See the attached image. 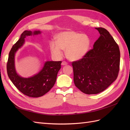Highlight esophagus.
Returning a JSON list of instances; mask_svg holds the SVG:
<instances>
[{
	"label": "esophagus",
	"instance_id": "esophagus-1",
	"mask_svg": "<svg viewBox=\"0 0 130 130\" xmlns=\"http://www.w3.org/2000/svg\"><path fill=\"white\" fill-rule=\"evenodd\" d=\"M61 65H63V66L67 65H68V62H67L66 61H62V63H61Z\"/></svg>",
	"mask_w": 130,
	"mask_h": 130
}]
</instances>
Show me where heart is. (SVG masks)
Listing matches in <instances>:
<instances>
[{"instance_id": "b5f03b06", "label": "heart", "mask_w": 130, "mask_h": 130, "mask_svg": "<svg viewBox=\"0 0 130 130\" xmlns=\"http://www.w3.org/2000/svg\"><path fill=\"white\" fill-rule=\"evenodd\" d=\"M56 43H50V49L55 57L62 56V50L65 51L66 56L71 61L83 59L89 50L91 41L88 35L68 31L60 33L56 37Z\"/></svg>"}]
</instances>
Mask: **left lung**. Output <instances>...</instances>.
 <instances>
[{
  "label": "left lung",
  "instance_id": "left-lung-1",
  "mask_svg": "<svg viewBox=\"0 0 130 130\" xmlns=\"http://www.w3.org/2000/svg\"><path fill=\"white\" fill-rule=\"evenodd\" d=\"M100 36L93 48L72 62L75 86L87 94L103 92L116 80L120 70V51L117 43L104 28H95Z\"/></svg>",
  "mask_w": 130,
  "mask_h": 130
}]
</instances>
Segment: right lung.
<instances>
[{
	"mask_svg": "<svg viewBox=\"0 0 130 130\" xmlns=\"http://www.w3.org/2000/svg\"><path fill=\"white\" fill-rule=\"evenodd\" d=\"M40 31H24L20 38L11 48L7 64V74L15 87L24 95L37 98L47 93L56 82L57 73L61 69V61H46L43 68L37 74L29 78H23L17 73L15 68V55L25 42L27 36L40 34Z\"/></svg>",
	"mask_w": 130,
	"mask_h": 130,
	"instance_id": "right-lung-1",
	"label": "right lung"
}]
</instances>
